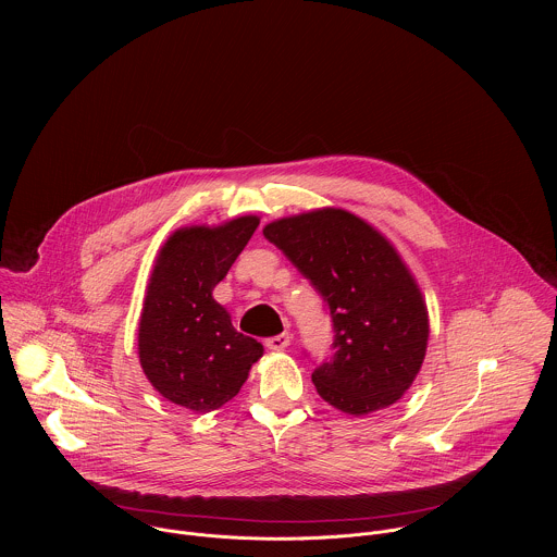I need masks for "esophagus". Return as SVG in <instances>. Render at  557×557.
I'll return each mask as SVG.
<instances>
[{
    "label": "esophagus",
    "instance_id": "obj_1",
    "mask_svg": "<svg viewBox=\"0 0 557 557\" xmlns=\"http://www.w3.org/2000/svg\"><path fill=\"white\" fill-rule=\"evenodd\" d=\"M289 343H292V336H289L287 332H283V334H278V336L265 338V347L272 349V351H283L285 347H289Z\"/></svg>",
    "mask_w": 557,
    "mask_h": 557
}]
</instances>
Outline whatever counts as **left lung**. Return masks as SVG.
Returning <instances> with one entry per match:
<instances>
[{
    "instance_id": "obj_1",
    "label": "left lung",
    "mask_w": 557,
    "mask_h": 557,
    "mask_svg": "<svg viewBox=\"0 0 557 557\" xmlns=\"http://www.w3.org/2000/svg\"><path fill=\"white\" fill-rule=\"evenodd\" d=\"M263 236L327 305L334 356L311 375L319 397L349 416L397 403L424 362L429 311L393 242L343 208L272 221Z\"/></svg>"
}]
</instances>
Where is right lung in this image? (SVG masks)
Masks as SVG:
<instances>
[{
	"label": "right lung",
	"mask_w": 557,
	"mask_h": 557,
	"mask_svg": "<svg viewBox=\"0 0 557 557\" xmlns=\"http://www.w3.org/2000/svg\"><path fill=\"white\" fill-rule=\"evenodd\" d=\"M257 225L259 216L246 214L180 227L160 246L139 319V362L160 395L188 411L223 407L263 356L212 296Z\"/></svg>",
	"instance_id": "add662e5"
}]
</instances>
